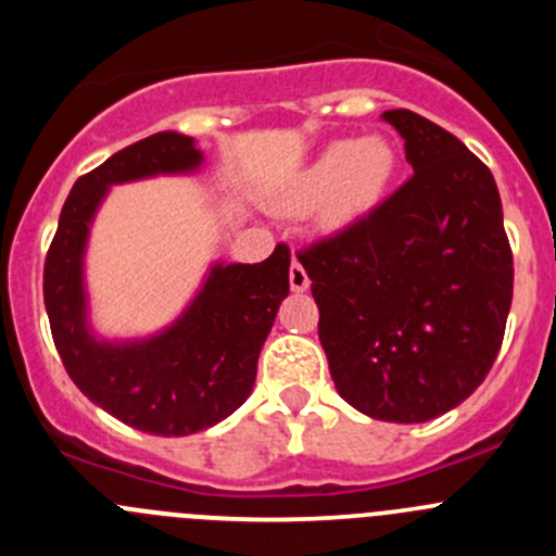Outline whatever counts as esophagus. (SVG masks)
I'll use <instances>...</instances> for the list:
<instances>
[{
    "mask_svg": "<svg viewBox=\"0 0 556 556\" xmlns=\"http://www.w3.org/2000/svg\"><path fill=\"white\" fill-rule=\"evenodd\" d=\"M289 287H292V292H306L308 289V275L298 258H292V267H289Z\"/></svg>",
    "mask_w": 556,
    "mask_h": 556,
    "instance_id": "obj_1",
    "label": "esophagus"
}]
</instances>
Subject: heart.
Returning a JSON list of instances; mask_svg holds the SVG:
<instances>
[{
    "label": "heart",
    "instance_id": "obj_1",
    "mask_svg": "<svg viewBox=\"0 0 556 556\" xmlns=\"http://www.w3.org/2000/svg\"><path fill=\"white\" fill-rule=\"evenodd\" d=\"M395 169V150L381 136L333 141L301 172L283 194V205L289 211L320 208L328 228H348L384 200Z\"/></svg>",
    "mask_w": 556,
    "mask_h": 556
}]
</instances>
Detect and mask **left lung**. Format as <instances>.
<instances>
[{
  "label": "left lung",
  "instance_id": "obj_1",
  "mask_svg": "<svg viewBox=\"0 0 556 556\" xmlns=\"http://www.w3.org/2000/svg\"><path fill=\"white\" fill-rule=\"evenodd\" d=\"M381 119L401 132L415 175L298 258L339 395L376 420L426 424L493 367L513 250L493 172L468 147L406 108Z\"/></svg>",
  "mask_w": 556,
  "mask_h": 556
}]
</instances>
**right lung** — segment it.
<instances>
[{
	"label": "right lung",
	"mask_w": 556,
	"mask_h": 556,
	"mask_svg": "<svg viewBox=\"0 0 556 556\" xmlns=\"http://www.w3.org/2000/svg\"><path fill=\"white\" fill-rule=\"evenodd\" d=\"M200 164L194 139L169 130L113 152L72 186L43 264L49 328L68 378L88 401L147 434H194L239 409L289 294V248L278 244L258 264H214L189 308L155 337L102 342L88 331L83 255L108 186Z\"/></svg>",
	"instance_id": "right-lung-1"
}]
</instances>
